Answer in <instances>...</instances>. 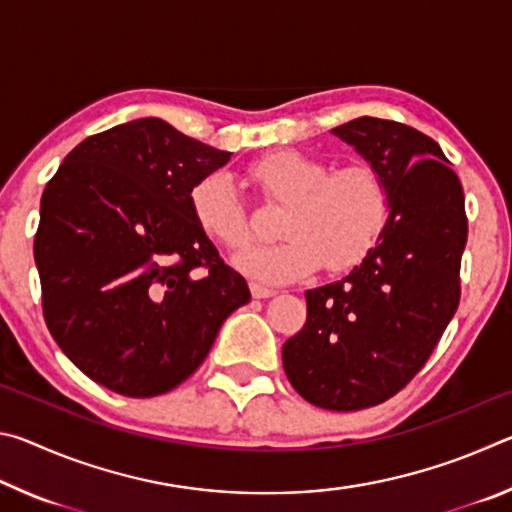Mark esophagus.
<instances>
[{"mask_svg": "<svg viewBox=\"0 0 512 512\" xmlns=\"http://www.w3.org/2000/svg\"><path fill=\"white\" fill-rule=\"evenodd\" d=\"M250 293H253V298H257V300H264V298H271V296H275V291L273 289H266V287H262V284H250Z\"/></svg>", "mask_w": 512, "mask_h": 512, "instance_id": "esophagus-1", "label": "esophagus"}]
</instances>
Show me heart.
Returning <instances> with one entry per match:
<instances>
[{"label": "heart", "mask_w": 512, "mask_h": 512, "mask_svg": "<svg viewBox=\"0 0 512 512\" xmlns=\"http://www.w3.org/2000/svg\"><path fill=\"white\" fill-rule=\"evenodd\" d=\"M248 178L266 198L287 203L280 244L255 246L232 264L262 284H293L327 264L332 273L359 266L384 235L391 194L381 171L368 162L329 164L296 149H277L248 167ZM189 210L216 246L237 250L250 239L248 216L228 173H210L189 192Z\"/></svg>", "instance_id": "obj_1"}]
</instances>
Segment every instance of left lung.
Returning <instances> with one entry per match:
<instances>
[{
	"label": "left lung",
	"mask_w": 512,
	"mask_h": 512,
	"mask_svg": "<svg viewBox=\"0 0 512 512\" xmlns=\"http://www.w3.org/2000/svg\"><path fill=\"white\" fill-rule=\"evenodd\" d=\"M332 133L381 171L391 214L359 266L305 293L307 323L284 343L282 363L307 402L361 411L418 375L456 314L465 198L440 146L411 126L359 117Z\"/></svg>",
	"instance_id": "obj_1"
}]
</instances>
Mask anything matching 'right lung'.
<instances>
[{
    "mask_svg": "<svg viewBox=\"0 0 512 512\" xmlns=\"http://www.w3.org/2000/svg\"><path fill=\"white\" fill-rule=\"evenodd\" d=\"M230 155L144 117L83 140L47 183L33 244L42 311L97 384L128 397L171 391L250 300L189 210L192 187ZM196 267L208 268L203 281Z\"/></svg>",
    "mask_w": 512,
    "mask_h": 512,
    "instance_id": "obj_1",
    "label": "right lung"
}]
</instances>
